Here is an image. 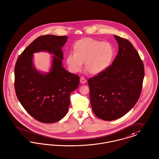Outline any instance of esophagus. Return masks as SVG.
<instances>
[{
  "mask_svg": "<svg viewBox=\"0 0 159 159\" xmlns=\"http://www.w3.org/2000/svg\"><path fill=\"white\" fill-rule=\"evenodd\" d=\"M80 82L82 84H84L85 83L87 82V80L84 77H81L80 79Z\"/></svg>",
  "mask_w": 159,
  "mask_h": 159,
  "instance_id": "1",
  "label": "esophagus"
}]
</instances>
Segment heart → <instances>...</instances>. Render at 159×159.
Wrapping results in <instances>:
<instances>
[{"mask_svg": "<svg viewBox=\"0 0 159 159\" xmlns=\"http://www.w3.org/2000/svg\"><path fill=\"white\" fill-rule=\"evenodd\" d=\"M73 52L68 54L66 59L70 71L76 73L85 69L93 75L99 74L110 65L114 56V48L111 43L86 38L76 41Z\"/></svg>", "mask_w": 159, "mask_h": 159, "instance_id": "heart-1", "label": "heart"}]
</instances>
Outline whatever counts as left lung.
Here are the masks:
<instances>
[{
    "instance_id": "1",
    "label": "left lung",
    "mask_w": 159,
    "mask_h": 159,
    "mask_svg": "<svg viewBox=\"0 0 159 159\" xmlns=\"http://www.w3.org/2000/svg\"><path fill=\"white\" fill-rule=\"evenodd\" d=\"M114 36L118 52L112 65L88 80L93 111L105 121L120 118L134 107L141 94L144 75L143 61L132 43Z\"/></svg>"
}]
</instances>
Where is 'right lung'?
I'll use <instances>...</instances> for the list:
<instances>
[{
	"label": "right lung",
	"mask_w": 159,
	"mask_h": 159,
	"mask_svg": "<svg viewBox=\"0 0 159 159\" xmlns=\"http://www.w3.org/2000/svg\"><path fill=\"white\" fill-rule=\"evenodd\" d=\"M66 36H41L22 52L15 68V88L18 100L33 118L44 123H53L68 113L70 94L79 85V76L63 66L62 48ZM52 54L49 73H41L34 67L33 53Z\"/></svg>",
	"instance_id": "add662e5"
}]
</instances>
